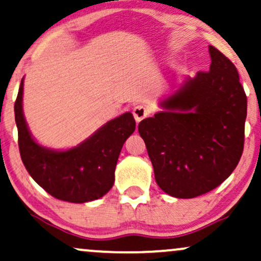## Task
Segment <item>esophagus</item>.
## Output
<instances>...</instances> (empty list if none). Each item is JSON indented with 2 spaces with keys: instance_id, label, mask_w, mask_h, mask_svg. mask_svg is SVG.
Masks as SVG:
<instances>
[{
  "instance_id": "1",
  "label": "esophagus",
  "mask_w": 261,
  "mask_h": 261,
  "mask_svg": "<svg viewBox=\"0 0 261 261\" xmlns=\"http://www.w3.org/2000/svg\"><path fill=\"white\" fill-rule=\"evenodd\" d=\"M133 113H134V117H135V119H136L137 123H140L141 120H143L144 118L148 117L149 111H148V108H146L144 106H141L140 105V106L134 107Z\"/></svg>"
}]
</instances>
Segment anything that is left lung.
I'll list each match as a JSON object with an SVG mask.
<instances>
[{
	"instance_id": "obj_1",
	"label": "left lung",
	"mask_w": 261,
	"mask_h": 261,
	"mask_svg": "<svg viewBox=\"0 0 261 261\" xmlns=\"http://www.w3.org/2000/svg\"><path fill=\"white\" fill-rule=\"evenodd\" d=\"M208 72H197L138 124L158 186L191 199L220 186L241 159L247 96L235 65L210 45Z\"/></svg>"
}]
</instances>
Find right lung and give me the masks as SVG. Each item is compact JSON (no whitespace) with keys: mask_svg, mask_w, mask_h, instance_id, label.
<instances>
[{"mask_svg":"<svg viewBox=\"0 0 261 261\" xmlns=\"http://www.w3.org/2000/svg\"><path fill=\"white\" fill-rule=\"evenodd\" d=\"M21 79L14 105L22 163L34 180L55 199L83 203L100 199L113 187L114 171L136 121L130 112L110 120L88 140L68 150L42 147L30 134L22 113Z\"/></svg>","mask_w":261,"mask_h":261,"instance_id":"right-lung-1","label":"right lung"}]
</instances>
